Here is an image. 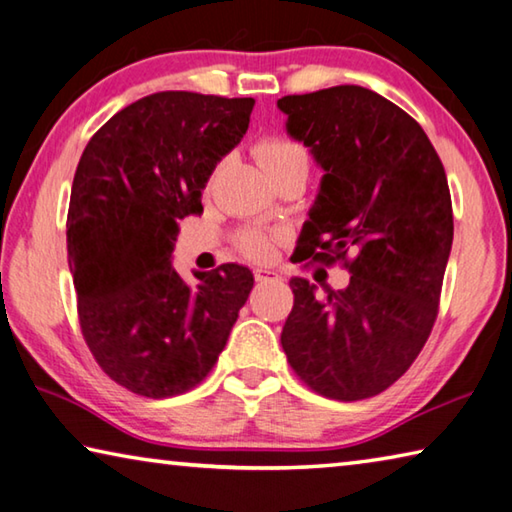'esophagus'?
Instances as JSON below:
<instances>
[{
    "mask_svg": "<svg viewBox=\"0 0 512 512\" xmlns=\"http://www.w3.org/2000/svg\"><path fill=\"white\" fill-rule=\"evenodd\" d=\"M254 279L263 283V281H279L281 276H279V272L267 270V267H256V270H254Z\"/></svg>",
    "mask_w": 512,
    "mask_h": 512,
    "instance_id": "esophagus-1",
    "label": "esophagus"
}]
</instances>
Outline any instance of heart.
<instances>
[{
  "instance_id": "heart-1",
  "label": "heart",
  "mask_w": 512,
  "mask_h": 512,
  "mask_svg": "<svg viewBox=\"0 0 512 512\" xmlns=\"http://www.w3.org/2000/svg\"><path fill=\"white\" fill-rule=\"evenodd\" d=\"M254 154L270 179L283 177V174L290 172L308 174V165H311L308 149L295 138L281 136V133H270V136L258 138ZM238 249L251 261H265V258L272 256L274 240L265 231L247 229L238 236Z\"/></svg>"
}]
</instances>
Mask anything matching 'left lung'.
Instances as JSON below:
<instances>
[{"instance_id": "8db88e82", "label": "left lung", "mask_w": 512, "mask_h": 512, "mask_svg": "<svg viewBox=\"0 0 512 512\" xmlns=\"http://www.w3.org/2000/svg\"><path fill=\"white\" fill-rule=\"evenodd\" d=\"M276 106L324 170L299 261H342L351 274L347 288L324 295L290 281L283 351L317 395L374 397L413 365L438 317L454 240L445 167L420 124L367 88L333 86Z\"/></svg>"}]
</instances>
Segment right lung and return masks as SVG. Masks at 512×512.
<instances>
[{"label":"right lung","mask_w":512,"mask_h":512,"mask_svg":"<svg viewBox=\"0 0 512 512\" xmlns=\"http://www.w3.org/2000/svg\"><path fill=\"white\" fill-rule=\"evenodd\" d=\"M251 97L154 92L115 113L83 149L67 211L81 333L99 367L140 397L195 388L213 370L254 276L226 263L172 267L179 220L247 133Z\"/></svg>","instance_id":"1"}]
</instances>
